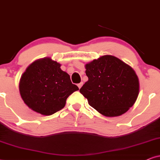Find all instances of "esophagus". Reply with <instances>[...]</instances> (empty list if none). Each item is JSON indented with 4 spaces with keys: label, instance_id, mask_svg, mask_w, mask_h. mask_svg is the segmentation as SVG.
<instances>
[{
    "label": "esophagus",
    "instance_id": "esophagus-1",
    "mask_svg": "<svg viewBox=\"0 0 160 160\" xmlns=\"http://www.w3.org/2000/svg\"><path fill=\"white\" fill-rule=\"evenodd\" d=\"M82 84H83V82H80V83H78V88H81L82 86Z\"/></svg>",
    "mask_w": 160,
    "mask_h": 160
}]
</instances>
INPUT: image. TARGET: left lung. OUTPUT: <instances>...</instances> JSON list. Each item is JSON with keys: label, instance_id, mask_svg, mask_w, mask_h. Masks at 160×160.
I'll use <instances>...</instances> for the list:
<instances>
[{"label": "left lung", "instance_id": "obj_1", "mask_svg": "<svg viewBox=\"0 0 160 160\" xmlns=\"http://www.w3.org/2000/svg\"><path fill=\"white\" fill-rule=\"evenodd\" d=\"M88 80L80 89L88 104L106 117L122 115L136 102L138 77L134 70L112 55H104L85 66Z\"/></svg>", "mask_w": 160, "mask_h": 160}]
</instances>
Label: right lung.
<instances>
[{"mask_svg":"<svg viewBox=\"0 0 160 160\" xmlns=\"http://www.w3.org/2000/svg\"><path fill=\"white\" fill-rule=\"evenodd\" d=\"M60 64L50 58L35 60L22 74L20 94L26 106L40 114L52 115L61 110L66 99L79 90Z\"/></svg>","mask_w":160,"mask_h":160,"instance_id":"obj_1","label":"right lung"}]
</instances>
